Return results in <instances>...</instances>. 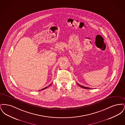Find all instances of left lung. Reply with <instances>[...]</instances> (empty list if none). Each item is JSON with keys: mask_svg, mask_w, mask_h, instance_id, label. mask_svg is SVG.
<instances>
[{"mask_svg": "<svg viewBox=\"0 0 125 125\" xmlns=\"http://www.w3.org/2000/svg\"><path fill=\"white\" fill-rule=\"evenodd\" d=\"M78 85L80 86V87H81V88H83V89H91V88H88V87H84V86H82V85H80L79 84H78V83H77Z\"/></svg>", "mask_w": 125, "mask_h": 125, "instance_id": "obj_1", "label": "left lung"}]
</instances>
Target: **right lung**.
I'll return each mask as SVG.
<instances>
[{
	"mask_svg": "<svg viewBox=\"0 0 125 125\" xmlns=\"http://www.w3.org/2000/svg\"><path fill=\"white\" fill-rule=\"evenodd\" d=\"M52 83H51V84H50V85H49V86H47V87H45V88H43V89H41V90H43V89H46V88H47L48 87H49V86H51V85H52Z\"/></svg>",
	"mask_w": 125,
	"mask_h": 125,
	"instance_id": "obj_1",
	"label": "right lung"
}]
</instances>
